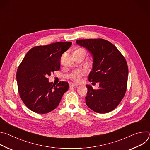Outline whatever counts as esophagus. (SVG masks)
<instances>
[{
    "instance_id": "34e87169",
    "label": "esophagus",
    "mask_w": 150,
    "mask_h": 150,
    "mask_svg": "<svg viewBox=\"0 0 150 150\" xmlns=\"http://www.w3.org/2000/svg\"><path fill=\"white\" fill-rule=\"evenodd\" d=\"M78 86V85L76 84H75V83H71L69 84V87L71 88H75V87H76Z\"/></svg>"
}]
</instances>
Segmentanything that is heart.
Masks as SVG:
<instances>
[{
    "label": "heart",
    "instance_id": "obj_1",
    "mask_svg": "<svg viewBox=\"0 0 150 150\" xmlns=\"http://www.w3.org/2000/svg\"><path fill=\"white\" fill-rule=\"evenodd\" d=\"M75 52H85V50L82 49H78L76 50ZM86 73V71L84 69H76L71 72L68 75V77L75 82H80L82 79V77Z\"/></svg>",
    "mask_w": 150,
    "mask_h": 150
}]
</instances>
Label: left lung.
Here are the masks:
<instances>
[{"instance_id": "obj_1", "label": "left lung", "mask_w": 150, "mask_h": 150, "mask_svg": "<svg viewBox=\"0 0 150 150\" xmlns=\"http://www.w3.org/2000/svg\"><path fill=\"white\" fill-rule=\"evenodd\" d=\"M76 42L93 56V68L89 74V81L100 83L97 90L86 85L88 92L85 102L96 113H109L119 104L126 93L128 77L126 60L116 46L108 40L82 39Z\"/></svg>"}]
</instances>
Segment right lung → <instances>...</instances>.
<instances>
[{
  "instance_id": "add662e5",
  "label": "right lung",
  "mask_w": 150,
  "mask_h": 150,
  "mask_svg": "<svg viewBox=\"0 0 150 150\" xmlns=\"http://www.w3.org/2000/svg\"><path fill=\"white\" fill-rule=\"evenodd\" d=\"M72 42L60 41L31 49L21 62L16 72L20 98L31 111L39 114L55 109L63 95L69 88L67 82L53 84L49 82L51 74L59 71L62 54Z\"/></svg>"
}]
</instances>
